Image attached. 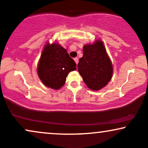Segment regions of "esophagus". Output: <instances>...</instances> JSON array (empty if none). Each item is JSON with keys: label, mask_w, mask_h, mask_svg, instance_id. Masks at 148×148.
I'll return each instance as SVG.
<instances>
[{"label": "esophagus", "mask_w": 148, "mask_h": 148, "mask_svg": "<svg viewBox=\"0 0 148 148\" xmlns=\"http://www.w3.org/2000/svg\"><path fill=\"white\" fill-rule=\"evenodd\" d=\"M74 61H75L76 64H78V62H79V58H74Z\"/></svg>", "instance_id": "34e87169"}]
</instances>
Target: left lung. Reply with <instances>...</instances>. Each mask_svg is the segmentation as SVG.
<instances>
[{"mask_svg": "<svg viewBox=\"0 0 148 148\" xmlns=\"http://www.w3.org/2000/svg\"><path fill=\"white\" fill-rule=\"evenodd\" d=\"M83 51L84 55L78 64L80 75L88 88L99 90L111 81L113 64L101 40H96L92 45H86Z\"/></svg>", "mask_w": 148, "mask_h": 148, "instance_id": "obj_1", "label": "left lung"}]
</instances>
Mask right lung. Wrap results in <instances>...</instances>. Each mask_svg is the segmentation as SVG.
Listing matches in <instances>:
<instances>
[{
    "mask_svg": "<svg viewBox=\"0 0 148 148\" xmlns=\"http://www.w3.org/2000/svg\"><path fill=\"white\" fill-rule=\"evenodd\" d=\"M76 66L66 49L58 43L47 42L39 60L37 74L45 86L58 90L63 86L69 73L76 70Z\"/></svg>",
    "mask_w": 148,
    "mask_h": 148,
    "instance_id": "1",
    "label": "right lung"
}]
</instances>
